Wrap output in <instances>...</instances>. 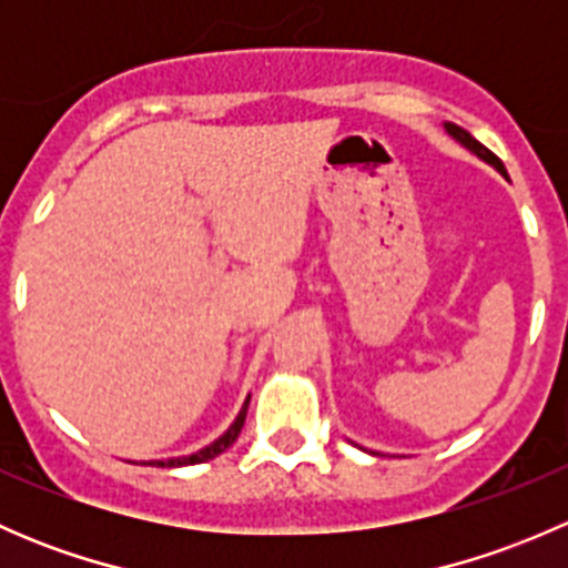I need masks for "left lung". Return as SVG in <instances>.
Here are the masks:
<instances>
[{"mask_svg":"<svg viewBox=\"0 0 568 568\" xmlns=\"http://www.w3.org/2000/svg\"><path fill=\"white\" fill-rule=\"evenodd\" d=\"M445 131H448V134H450V136H454V140H456V142H459V145H464V148H467V151H469V153H475V156H478V159H480V162L491 164V168H495V170H497V173H500V175H506V168H503V162H500V159H497V156H495V153H491V151H489V148H484V145H480V142H478V140H475V136H469V134H467V131H464V129H462V125H456V123H445Z\"/></svg>","mask_w":568,"mask_h":568,"instance_id":"1","label":"left lung"}]
</instances>
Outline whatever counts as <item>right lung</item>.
Here are the masks:
<instances>
[{
	"label": "right lung",
	"mask_w": 568,
	"mask_h": 568,
	"mask_svg": "<svg viewBox=\"0 0 568 568\" xmlns=\"http://www.w3.org/2000/svg\"><path fill=\"white\" fill-rule=\"evenodd\" d=\"M247 406H250V395H247V400H244L242 412H239V415H236V420L231 423V428H227V432L222 434L220 439H214V443H211V445H205V448H200L197 454L175 456V459H156V462H151V464H153V467H186V464H203V462L216 459V456L225 454V450L231 448L233 443H236L239 434H242L244 417H247Z\"/></svg>",
	"instance_id": "add662e5"
}]
</instances>
